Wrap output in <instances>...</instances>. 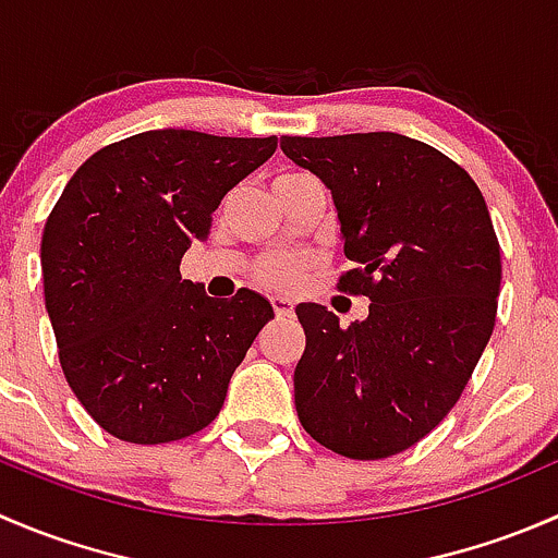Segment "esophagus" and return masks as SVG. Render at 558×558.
<instances>
[{"label": "esophagus", "instance_id": "1", "mask_svg": "<svg viewBox=\"0 0 558 558\" xmlns=\"http://www.w3.org/2000/svg\"><path fill=\"white\" fill-rule=\"evenodd\" d=\"M272 307L278 318H289V315L294 313V302H291L289 296H272Z\"/></svg>", "mask_w": 558, "mask_h": 558}]
</instances>
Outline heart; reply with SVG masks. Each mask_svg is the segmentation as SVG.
Returning <instances> with one entry per match:
<instances>
[{
	"instance_id": "obj_1",
	"label": "heart",
	"mask_w": 558,
	"mask_h": 558,
	"mask_svg": "<svg viewBox=\"0 0 558 558\" xmlns=\"http://www.w3.org/2000/svg\"><path fill=\"white\" fill-rule=\"evenodd\" d=\"M302 178H307V174H302V172L278 174L272 183V189L280 191ZM253 272H256V278L262 280L264 286H272V289H289V286H294L296 280L302 278V272H305V262H302V258H294V256H264V258H258Z\"/></svg>"
}]
</instances>
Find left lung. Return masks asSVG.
<instances>
[{"mask_svg": "<svg viewBox=\"0 0 558 558\" xmlns=\"http://www.w3.org/2000/svg\"><path fill=\"white\" fill-rule=\"evenodd\" d=\"M331 191L345 258L337 289L369 296L340 326L300 305L305 353L294 402L315 442L388 459L424 440L459 402L497 320L502 256L486 199L453 159L393 132L280 137Z\"/></svg>", "mask_w": 558, "mask_h": 558, "instance_id": "1", "label": "left lung"}]
</instances>
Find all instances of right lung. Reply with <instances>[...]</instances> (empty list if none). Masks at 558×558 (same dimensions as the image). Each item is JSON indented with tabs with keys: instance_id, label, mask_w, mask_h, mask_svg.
<instances>
[{
	"instance_id": "add662e5",
	"label": "right lung",
	"mask_w": 558,
	"mask_h": 558,
	"mask_svg": "<svg viewBox=\"0 0 558 558\" xmlns=\"http://www.w3.org/2000/svg\"><path fill=\"white\" fill-rule=\"evenodd\" d=\"M278 137L154 129L83 161L45 221L43 286L64 378L112 437L159 446L205 429L262 326L256 291L213 300L180 278L223 196Z\"/></svg>"
}]
</instances>
